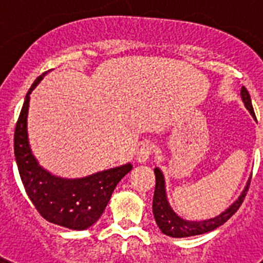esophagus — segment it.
<instances>
[{"instance_id": "34e87169", "label": "esophagus", "mask_w": 263, "mask_h": 263, "mask_svg": "<svg viewBox=\"0 0 263 263\" xmlns=\"http://www.w3.org/2000/svg\"><path fill=\"white\" fill-rule=\"evenodd\" d=\"M153 155V145L152 143H143L141 146V148L137 153V160L139 163H143L146 160L150 159V157Z\"/></svg>"}]
</instances>
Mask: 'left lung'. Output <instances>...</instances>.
Returning a JSON list of instances; mask_svg holds the SVG:
<instances>
[{
    "label": "left lung",
    "instance_id": "obj_1",
    "mask_svg": "<svg viewBox=\"0 0 263 263\" xmlns=\"http://www.w3.org/2000/svg\"><path fill=\"white\" fill-rule=\"evenodd\" d=\"M241 97L245 104L246 109L252 113L253 117L255 118L254 109L252 105V99L245 87L241 88ZM155 173V191H154V199H153V213H154L155 221H157L158 227L162 231V233L170 237H175V238H182V237H191L197 236V234H204L206 232L215 231L216 228L221 227L224 222H227L234 213L238 211V208L242 204L243 199H245L248 190H249L250 180L248 182V185L242 191L241 196L228 208L225 212L221 215H218L217 217L210 218L205 221H187L183 218L175 215L171 206L168 205L166 197V190H164V179L159 168L154 170Z\"/></svg>",
    "mask_w": 263,
    "mask_h": 263
}]
</instances>
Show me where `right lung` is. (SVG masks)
Wrapping results in <instances>:
<instances>
[{
    "instance_id": "obj_1",
    "label": "right lung",
    "mask_w": 263,
    "mask_h": 263,
    "mask_svg": "<svg viewBox=\"0 0 263 263\" xmlns=\"http://www.w3.org/2000/svg\"><path fill=\"white\" fill-rule=\"evenodd\" d=\"M45 73L36 78L21 109L14 132V154L26 194L39 215L60 227L83 231L100 218L115 191L132 164L116 167L81 179H62L51 175L38 164L27 139V109L30 93Z\"/></svg>"
}]
</instances>
